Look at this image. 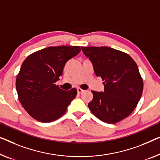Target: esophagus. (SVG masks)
I'll return each mask as SVG.
<instances>
[{"mask_svg":"<svg viewBox=\"0 0 160 160\" xmlns=\"http://www.w3.org/2000/svg\"><path fill=\"white\" fill-rule=\"evenodd\" d=\"M77 91H78V94H81V93H82V92H84V90L81 89V88H78Z\"/></svg>","mask_w":160,"mask_h":160,"instance_id":"obj_1","label":"esophagus"}]
</instances>
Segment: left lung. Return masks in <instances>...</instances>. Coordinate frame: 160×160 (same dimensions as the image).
Listing matches in <instances>:
<instances>
[{
  "instance_id": "1",
  "label": "left lung",
  "mask_w": 160,
  "mask_h": 160,
  "mask_svg": "<svg viewBox=\"0 0 160 160\" xmlns=\"http://www.w3.org/2000/svg\"><path fill=\"white\" fill-rule=\"evenodd\" d=\"M96 76L104 80L103 92L92 90L88 108L103 122L115 123L134 110L143 92L139 68L128 54L108 47H82Z\"/></svg>"
}]
</instances>
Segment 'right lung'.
I'll return each instance as SVG.
<instances>
[{"label": "right lung", "instance_id": "right-lung-1", "mask_svg": "<svg viewBox=\"0 0 160 160\" xmlns=\"http://www.w3.org/2000/svg\"><path fill=\"white\" fill-rule=\"evenodd\" d=\"M78 46L49 47L34 52L23 62L16 77L19 101L37 121L52 122L64 115L77 90H62L55 85L69 59L80 52Z\"/></svg>", "mask_w": 160, "mask_h": 160}]
</instances>
